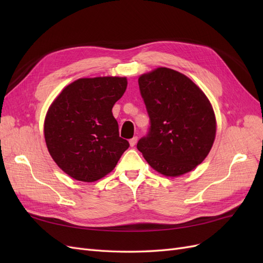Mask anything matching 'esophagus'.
<instances>
[{
    "instance_id": "1",
    "label": "esophagus",
    "mask_w": 263,
    "mask_h": 263,
    "mask_svg": "<svg viewBox=\"0 0 263 263\" xmlns=\"http://www.w3.org/2000/svg\"><path fill=\"white\" fill-rule=\"evenodd\" d=\"M137 140H138V137L137 136H135V137H133L130 140H129V144H130V146L132 147H134L135 145H136V142H137Z\"/></svg>"
}]
</instances>
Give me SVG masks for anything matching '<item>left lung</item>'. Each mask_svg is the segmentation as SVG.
I'll return each mask as SVG.
<instances>
[{
  "label": "left lung",
  "instance_id": "left-lung-1",
  "mask_svg": "<svg viewBox=\"0 0 263 263\" xmlns=\"http://www.w3.org/2000/svg\"><path fill=\"white\" fill-rule=\"evenodd\" d=\"M150 126L137 149L166 177L192 171L209 155L216 119L206 95L187 77L158 68L138 79Z\"/></svg>",
  "mask_w": 263,
  "mask_h": 263
}]
</instances>
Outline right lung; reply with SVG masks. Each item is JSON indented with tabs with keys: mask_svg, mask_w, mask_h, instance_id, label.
Masks as SVG:
<instances>
[{
	"mask_svg": "<svg viewBox=\"0 0 263 263\" xmlns=\"http://www.w3.org/2000/svg\"><path fill=\"white\" fill-rule=\"evenodd\" d=\"M127 79H79L53 101L45 119V140L54 162L78 181L105 177L128 149L119 137L112 108L123 97Z\"/></svg>",
	"mask_w": 263,
	"mask_h": 263,
	"instance_id": "add662e5",
	"label": "right lung"
}]
</instances>
